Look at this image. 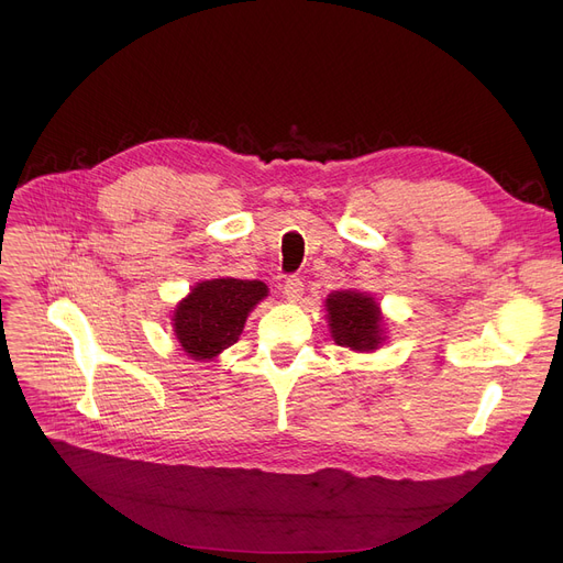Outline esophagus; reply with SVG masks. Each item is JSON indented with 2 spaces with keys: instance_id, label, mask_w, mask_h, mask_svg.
Here are the masks:
<instances>
[{
  "instance_id": "34e87169",
  "label": "esophagus",
  "mask_w": 563,
  "mask_h": 563,
  "mask_svg": "<svg viewBox=\"0 0 563 563\" xmlns=\"http://www.w3.org/2000/svg\"><path fill=\"white\" fill-rule=\"evenodd\" d=\"M283 294H285L287 301L297 303V301L303 297V283H301V278L289 276V278L285 280V285H283Z\"/></svg>"
}]
</instances>
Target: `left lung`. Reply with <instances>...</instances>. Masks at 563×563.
Masks as SVG:
<instances>
[{"instance_id":"left-lung-1","label":"left lung","mask_w":563,"mask_h":563,"mask_svg":"<svg viewBox=\"0 0 563 563\" xmlns=\"http://www.w3.org/2000/svg\"><path fill=\"white\" fill-rule=\"evenodd\" d=\"M327 319L335 344L372 353L386 342V317L367 291L338 289L327 297Z\"/></svg>"}]
</instances>
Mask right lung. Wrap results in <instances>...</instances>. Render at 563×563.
Returning <instances> with one entry per match:
<instances>
[{"label":"right lung","mask_w":563,"mask_h":563,"mask_svg":"<svg viewBox=\"0 0 563 563\" xmlns=\"http://www.w3.org/2000/svg\"><path fill=\"white\" fill-rule=\"evenodd\" d=\"M269 297L262 280H200L173 310V335L196 363L214 361L240 340L251 310Z\"/></svg>","instance_id":"obj_1"}]
</instances>
